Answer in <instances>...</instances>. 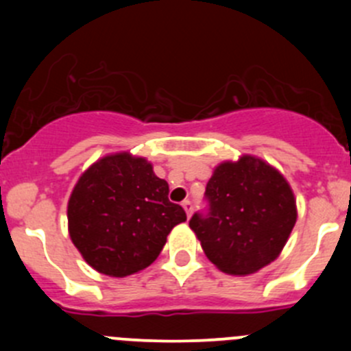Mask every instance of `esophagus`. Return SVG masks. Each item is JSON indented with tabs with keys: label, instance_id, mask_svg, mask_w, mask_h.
<instances>
[{
	"label": "esophagus",
	"instance_id": "obj_1",
	"mask_svg": "<svg viewBox=\"0 0 351 351\" xmlns=\"http://www.w3.org/2000/svg\"><path fill=\"white\" fill-rule=\"evenodd\" d=\"M183 208H185V212H186V215H192V212H193V204L190 200H185L183 202Z\"/></svg>",
	"mask_w": 351,
	"mask_h": 351
}]
</instances>
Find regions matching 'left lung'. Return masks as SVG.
I'll list each match as a JSON object with an SVG mask.
<instances>
[{"label":"left lung","mask_w":351,"mask_h":351,"mask_svg":"<svg viewBox=\"0 0 351 351\" xmlns=\"http://www.w3.org/2000/svg\"><path fill=\"white\" fill-rule=\"evenodd\" d=\"M205 198L207 214H193L190 228L208 260L229 275H250L271 263L297 221L284 175L254 156L221 162Z\"/></svg>","instance_id":"obj_1"}]
</instances>
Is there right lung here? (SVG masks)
I'll list each match as a JSON object with an SVG mask.
<instances>
[{
	"label": "right lung",
	"instance_id": "right-lung-1",
	"mask_svg": "<svg viewBox=\"0 0 351 351\" xmlns=\"http://www.w3.org/2000/svg\"><path fill=\"white\" fill-rule=\"evenodd\" d=\"M168 192L147 159L129 153L98 159L80 176L67 202L71 241L90 267L108 277L144 270L159 256L171 229L186 221Z\"/></svg>",
	"mask_w": 351,
	"mask_h": 351
}]
</instances>
